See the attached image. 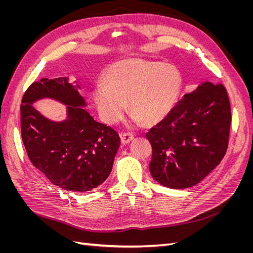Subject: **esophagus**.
<instances>
[{"label":"esophagus","instance_id":"1","mask_svg":"<svg viewBox=\"0 0 253 253\" xmlns=\"http://www.w3.org/2000/svg\"><path fill=\"white\" fill-rule=\"evenodd\" d=\"M120 138H121V143L122 144H126L131 140L134 139V135L129 132H126V133H121L120 134Z\"/></svg>","mask_w":253,"mask_h":253}]
</instances>
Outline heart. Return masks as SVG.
<instances>
[{
    "mask_svg": "<svg viewBox=\"0 0 253 253\" xmlns=\"http://www.w3.org/2000/svg\"><path fill=\"white\" fill-rule=\"evenodd\" d=\"M182 85L180 73L171 64L126 58L106 73V84L93 91L99 115L109 125L124 116L127 100L133 120L155 125L166 118L177 102Z\"/></svg>",
    "mask_w": 253,
    "mask_h": 253,
    "instance_id": "obj_1",
    "label": "heart"
}]
</instances>
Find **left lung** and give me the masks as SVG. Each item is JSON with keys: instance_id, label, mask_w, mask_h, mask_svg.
Returning a JSON list of instances; mask_svg holds the SVG:
<instances>
[{"instance_id": "8db88e82", "label": "left lung", "mask_w": 253, "mask_h": 253, "mask_svg": "<svg viewBox=\"0 0 253 253\" xmlns=\"http://www.w3.org/2000/svg\"><path fill=\"white\" fill-rule=\"evenodd\" d=\"M230 125L225 86L202 83L145 134L152 145L153 178L172 189L190 188L203 180L226 154Z\"/></svg>"}]
</instances>
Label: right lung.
<instances>
[{
  "mask_svg": "<svg viewBox=\"0 0 253 253\" xmlns=\"http://www.w3.org/2000/svg\"><path fill=\"white\" fill-rule=\"evenodd\" d=\"M79 87V86H78ZM52 97L68 105V119L50 122L32 102ZM78 88L66 78H42L23 95L21 135L30 162L57 187L73 192L93 190L109 177L120 137L84 110Z\"/></svg>",
  "mask_w": 253,
  "mask_h": 253,
  "instance_id": "1",
  "label": "right lung"
}]
</instances>
